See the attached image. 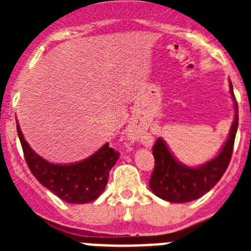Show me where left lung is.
Instances as JSON below:
<instances>
[{"mask_svg": "<svg viewBox=\"0 0 251 251\" xmlns=\"http://www.w3.org/2000/svg\"><path fill=\"white\" fill-rule=\"evenodd\" d=\"M229 92L235 110L233 124L227 141L220 149L219 154L211 160L192 168L177 160L161 137L154 143L153 155L155 166L149 179V187L156 197L170 203H188L203 197L224 176L231 161L238 128V105L231 81Z\"/></svg>", "mask_w": 251, "mask_h": 251, "instance_id": "obj_1", "label": "left lung"}]
</instances>
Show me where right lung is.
<instances>
[{"instance_id": "right-lung-1", "label": "right lung", "mask_w": 251, "mask_h": 251, "mask_svg": "<svg viewBox=\"0 0 251 251\" xmlns=\"http://www.w3.org/2000/svg\"><path fill=\"white\" fill-rule=\"evenodd\" d=\"M17 132L25 160L37 181L69 204H86L102 194L108 183L109 171L119 159V153L103 144L96 153L72 164H53L35 153L25 141L17 121Z\"/></svg>"}]
</instances>
